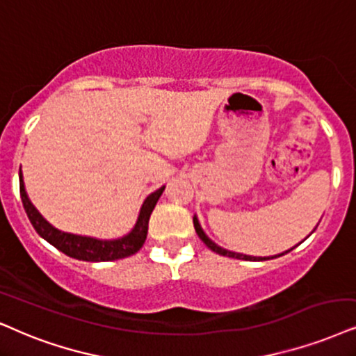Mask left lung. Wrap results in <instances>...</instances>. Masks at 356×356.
Segmentation results:
<instances>
[{"instance_id":"obj_1","label":"left lung","mask_w":356,"mask_h":356,"mask_svg":"<svg viewBox=\"0 0 356 356\" xmlns=\"http://www.w3.org/2000/svg\"><path fill=\"white\" fill-rule=\"evenodd\" d=\"M193 227H195V232H197V235H199V238L202 241L205 243L207 246H209V248L211 250V251H215V253H218V254H222V256H228V258H236V259H245V261H266V259H274V258H279V256H282V254H286V253H289L291 250H294V248H291V250H287V251H284V253H279V254H274V256H250V254H243V253H235V251H230V250H225V248H222V246H218L217 243L215 241H211L209 236L205 235V232L202 230V227H200V223H199V218H197V215H193Z\"/></svg>"}]
</instances>
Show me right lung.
Returning <instances> with one entry per match:
<instances>
[{"label": "right lung", "mask_w": 356, "mask_h": 356, "mask_svg": "<svg viewBox=\"0 0 356 356\" xmlns=\"http://www.w3.org/2000/svg\"><path fill=\"white\" fill-rule=\"evenodd\" d=\"M164 188L165 186L157 188L156 192H152L146 197L131 232L126 233V235L121 238H115V240H102V238L74 235V233L57 230L56 227H52V225L39 213V210L33 205V202L29 200L28 192H26L24 187V181H22V172L19 170L21 200L22 205H24L26 213H28L29 222L33 223L34 230L39 233V236H42L44 240L51 243L52 246H56V248L58 251H62L64 254L80 261H88V263L115 261L121 258H128V256L138 253V251L141 250V246L145 245L149 217L152 210H154L157 200H159V197L163 195Z\"/></svg>", "instance_id": "1"}]
</instances>
